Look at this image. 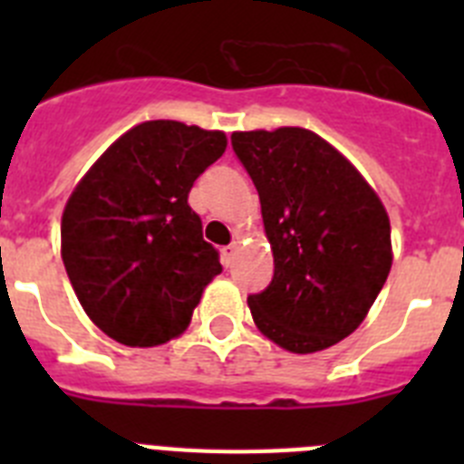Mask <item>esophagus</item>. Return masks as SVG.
Here are the masks:
<instances>
[{
	"mask_svg": "<svg viewBox=\"0 0 464 464\" xmlns=\"http://www.w3.org/2000/svg\"><path fill=\"white\" fill-rule=\"evenodd\" d=\"M237 251H239V244H229V246H225L223 248V262H225V267H232V265H235V260H237Z\"/></svg>",
	"mask_w": 464,
	"mask_h": 464,
	"instance_id": "esophagus-1",
	"label": "esophagus"
}]
</instances>
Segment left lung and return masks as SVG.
<instances>
[{"mask_svg":"<svg viewBox=\"0 0 464 464\" xmlns=\"http://www.w3.org/2000/svg\"><path fill=\"white\" fill-rule=\"evenodd\" d=\"M260 195L274 253L267 288L248 295L257 330L290 353H315L358 330L392 265L379 195L334 146L304 127L232 134Z\"/></svg>","mask_w":464,"mask_h":464,"instance_id":"1","label":"left lung"}]
</instances>
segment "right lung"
I'll list each match as a JSON object with an SVG mask.
<instances>
[{
	"label": "right lung",
	"instance_id": "1",
	"mask_svg": "<svg viewBox=\"0 0 464 464\" xmlns=\"http://www.w3.org/2000/svg\"><path fill=\"white\" fill-rule=\"evenodd\" d=\"M225 149L218 130L141 122L73 188L63 213L64 269L90 321L118 343L179 337L223 272L188 192Z\"/></svg>",
	"mask_w": 464,
	"mask_h": 464
}]
</instances>
